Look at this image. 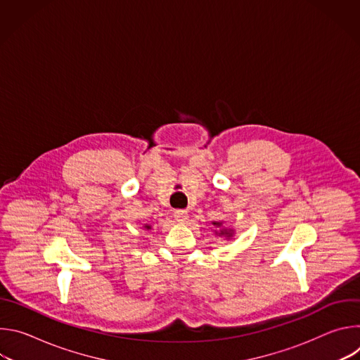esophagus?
<instances>
[{
  "instance_id": "34e87169",
  "label": "esophagus",
  "mask_w": 360,
  "mask_h": 360,
  "mask_svg": "<svg viewBox=\"0 0 360 360\" xmlns=\"http://www.w3.org/2000/svg\"><path fill=\"white\" fill-rule=\"evenodd\" d=\"M174 218L178 224H185L188 222V212L186 211H174Z\"/></svg>"
}]
</instances>
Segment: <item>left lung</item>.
<instances>
[{
	"instance_id": "left-lung-1",
	"label": "left lung",
	"mask_w": 360,
	"mask_h": 360,
	"mask_svg": "<svg viewBox=\"0 0 360 360\" xmlns=\"http://www.w3.org/2000/svg\"><path fill=\"white\" fill-rule=\"evenodd\" d=\"M212 225L217 228L214 232H215V235H218V236H221V238H225V239H232L233 238V233H235V229H232V228H226V226H224V221H221V222H212Z\"/></svg>"
}]
</instances>
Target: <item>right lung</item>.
Wrapping results in <instances>:
<instances>
[{
	"label": "right lung",
	"instance_id": "right-lung-1",
	"mask_svg": "<svg viewBox=\"0 0 360 360\" xmlns=\"http://www.w3.org/2000/svg\"><path fill=\"white\" fill-rule=\"evenodd\" d=\"M143 229H146V231H149V229H150V225H143Z\"/></svg>",
	"mask_w": 360,
	"mask_h": 360
}]
</instances>
